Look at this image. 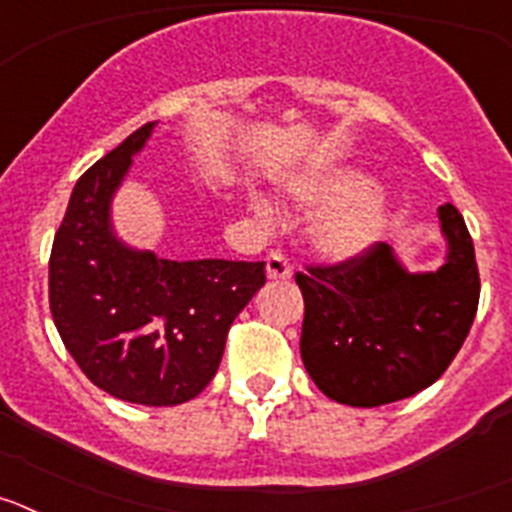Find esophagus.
Masks as SVG:
<instances>
[{
    "label": "esophagus",
    "mask_w": 512,
    "mask_h": 512,
    "mask_svg": "<svg viewBox=\"0 0 512 512\" xmlns=\"http://www.w3.org/2000/svg\"><path fill=\"white\" fill-rule=\"evenodd\" d=\"M266 277H269L271 282H284V279L292 277V266L284 259V253L271 251L269 256H266Z\"/></svg>",
    "instance_id": "esophagus-1"
}]
</instances>
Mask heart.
<instances>
[{
  "label": "heart",
  "mask_w": 512,
  "mask_h": 512,
  "mask_svg": "<svg viewBox=\"0 0 512 512\" xmlns=\"http://www.w3.org/2000/svg\"><path fill=\"white\" fill-rule=\"evenodd\" d=\"M284 192L297 207H320L307 225V241L325 259H354L377 241L387 223V197L351 169L302 171L284 182ZM251 207L259 217L271 215L269 202L256 194Z\"/></svg>",
  "instance_id": "obj_1"
}]
</instances>
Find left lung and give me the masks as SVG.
<instances>
[{"mask_svg": "<svg viewBox=\"0 0 512 512\" xmlns=\"http://www.w3.org/2000/svg\"><path fill=\"white\" fill-rule=\"evenodd\" d=\"M446 253L436 271H410L392 246L297 274L305 297L300 354L330 400L379 408L431 387L459 354L477 315L479 271L467 223L438 207Z\"/></svg>", "mask_w": 512, "mask_h": 512, "instance_id": "left-lung-1", "label": "left lung"}]
</instances>
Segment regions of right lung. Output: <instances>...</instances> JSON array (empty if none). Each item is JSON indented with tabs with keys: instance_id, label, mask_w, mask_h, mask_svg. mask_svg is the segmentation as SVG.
<instances>
[{
	"instance_id": "right-lung-1",
	"label": "right lung",
	"mask_w": 512,
	"mask_h": 512,
	"mask_svg": "<svg viewBox=\"0 0 512 512\" xmlns=\"http://www.w3.org/2000/svg\"><path fill=\"white\" fill-rule=\"evenodd\" d=\"M148 122L81 176L48 264L51 312L79 369L117 400L169 408L205 390L238 312L264 287V261L161 259L112 225V200Z\"/></svg>"
}]
</instances>
